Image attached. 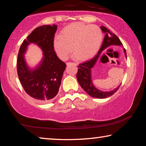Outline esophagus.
I'll return each instance as SVG.
<instances>
[{
	"label": "esophagus",
	"instance_id": "34e87169",
	"mask_svg": "<svg viewBox=\"0 0 146 146\" xmlns=\"http://www.w3.org/2000/svg\"><path fill=\"white\" fill-rule=\"evenodd\" d=\"M74 64V65H75V66H76V63H72V62H68L67 63V65H69V64Z\"/></svg>",
	"mask_w": 146,
	"mask_h": 146
}]
</instances>
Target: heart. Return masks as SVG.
<instances>
[{
	"instance_id": "obj_1",
	"label": "heart",
	"mask_w": 146,
	"mask_h": 146,
	"mask_svg": "<svg viewBox=\"0 0 146 146\" xmlns=\"http://www.w3.org/2000/svg\"><path fill=\"white\" fill-rule=\"evenodd\" d=\"M102 40V33L98 26L73 23L64 28L60 36H56L53 47L62 60L68 59L73 49L74 57L86 60L97 53Z\"/></svg>"
}]
</instances>
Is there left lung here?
I'll return each mask as SVG.
<instances>
[{
    "label": "left lung",
    "instance_id": "8db88e82",
    "mask_svg": "<svg viewBox=\"0 0 146 146\" xmlns=\"http://www.w3.org/2000/svg\"><path fill=\"white\" fill-rule=\"evenodd\" d=\"M100 28L104 33H105L102 45L101 46L98 54L95 57L90 60L85 62L79 64L78 66V71L77 73H76V78H77L78 82L80 86L91 97L97 98H105L113 95L119 89L120 86L118 88L115 89L114 90L111 91L110 92H103L102 91L98 90V89L96 88L93 85L92 81H91V68L95 66L98 57H99L100 53L102 52L104 49H105L108 47L111 46H123V44L121 42V41L118 38V36L114 33H111L110 30H108L106 27L101 26ZM124 52L125 54V56H126V52H125V49Z\"/></svg>",
    "mask_w": 146,
    "mask_h": 146
}]
</instances>
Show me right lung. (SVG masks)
<instances>
[{
	"label": "right lung",
	"mask_w": 146,
	"mask_h": 146,
	"mask_svg": "<svg viewBox=\"0 0 146 146\" xmlns=\"http://www.w3.org/2000/svg\"><path fill=\"white\" fill-rule=\"evenodd\" d=\"M57 26L44 25L35 29L20 48L17 70L26 93L40 102H47L56 95L61 84L66 64L58 58L54 51L53 41ZM29 43H36L42 49L44 58L35 70H29L23 55Z\"/></svg>",
	"instance_id": "1"
}]
</instances>
